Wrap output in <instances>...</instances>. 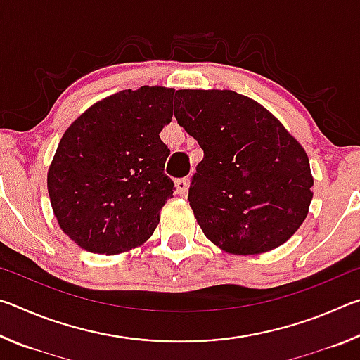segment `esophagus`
Listing matches in <instances>:
<instances>
[{"label":"esophagus","mask_w":360,"mask_h":360,"mask_svg":"<svg viewBox=\"0 0 360 360\" xmlns=\"http://www.w3.org/2000/svg\"><path fill=\"white\" fill-rule=\"evenodd\" d=\"M187 186H188L187 179H178L176 181V192H178L181 197H184L187 193Z\"/></svg>","instance_id":"1"}]
</instances>
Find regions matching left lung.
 Instances as JSON below:
<instances>
[{"label": "left lung", "mask_w": 360, "mask_h": 360, "mask_svg": "<svg viewBox=\"0 0 360 360\" xmlns=\"http://www.w3.org/2000/svg\"><path fill=\"white\" fill-rule=\"evenodd\" d=\"M174 117L203 149L188 203L206 238L262 254L308 216L313 174L302 144L257 101L233 90H178Z\"/></svg>", "instance_id": "obj_1"}]
</instances>
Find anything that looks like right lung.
Returning a JSON list of instances; mask_svg holds the SVG:
<instances>
[{
	"instance_id": "obj_1",
	"label": "right lung",
	"mask_w": 360,
	"mask_h": 360,
	"mask_svg": "<svg viewBox=\"0 0 360 360\" xmlns=\"http://www.w3.org/2000/svg\"><path fill=\"white\" fill-rule=\"evenodd\" d=\"M174 89L143 85L95 103L72 122L47 172L57 222L79 248L114 255L144 245L173 197L160 131Z\"/></svg>"
}]
</instances>
